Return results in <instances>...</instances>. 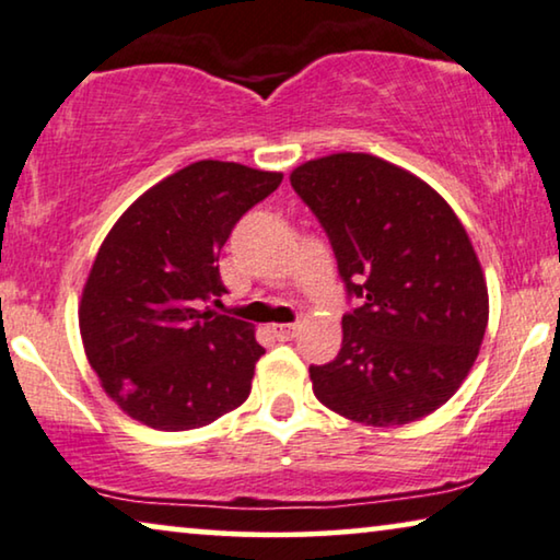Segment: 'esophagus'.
<instances>
[{"label": "esophagus", "mask_w": 560, "mask_h": 560, "mask_svg": "<svg viewBox=\"0 0 560 560\" xmlns=\"http://www.w3.org/2000/svg\"><path fill=\"white\" fill-rule=\"evenodd\" d=\"M296 331H299L296 324H277V327H273V337L281 341H289L296 337Z\"/></svg>", "instance_id": "obj_1"}]
</instances>
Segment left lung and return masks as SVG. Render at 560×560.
Wrapping results in <instances>:
<instances>
[{
	"label": "left lung",
	"instance_id": "1",
	"mask_svg": "<svg viewBox=\"0 0 560 560\" xmlns=\"http://www.w3.org/2000/svg\"><path fill=\"white\" fill-rule=\"evenodd\" d=\"M291 186L327 231L354 299L339 354L308 366L314 395L374 428L435 412L488 327L486 279L463 223L428 183L366 153L308 161Z\"/></svg>",
	"mask_w": 560,
	"mask_h": 560
}]
</instances>
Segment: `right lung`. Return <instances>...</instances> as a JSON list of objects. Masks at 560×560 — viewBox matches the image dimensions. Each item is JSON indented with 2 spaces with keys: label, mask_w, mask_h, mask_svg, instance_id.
Returning a JSON list of instances; mask_svg holds the SVG:
<instances>
[{
  "label": "right lung",
  "mask_w": 560,
  "mask_h": 560,
  "mask_svg": "<svg viewBox=\"0 0 560 560\" xmlns=\"http://www.w3.org/2000/svg\"><path fill=\"white\" fill-rule=\"evenodd\" d=\"M283 175L198 161L120 215L82 291L80 334L107 395L155 430L219 420L252 392L264 347L221 296V248Z\"/></svg>",
  "instance_id": "right-lung-1"
}]
</instances>
